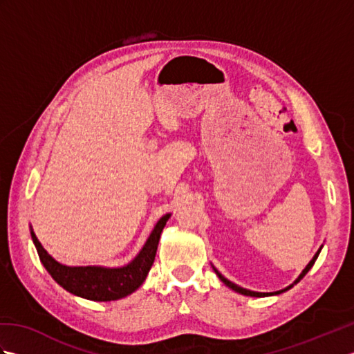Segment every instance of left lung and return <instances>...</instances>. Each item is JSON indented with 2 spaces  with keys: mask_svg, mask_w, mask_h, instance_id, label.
Instances as JSON below:
<instances>
[{
  "mask_svg": "<svg viewBox=\"0 0 354 354\" xmlns=\"http://www.w3.org/2000/svg\"><path fill=\"white\" fill-rule=\"evenodd\" d=\"M318 255H319V251L317 252V254H315V257H313V260L309 263V265H307L306 266V269L303 270V274L301 275H299L298 277V280L295 281V283H298L299 280H301V278L307 274V272H309V269L313 266V263H315V260H317L318 259ZM214 272L217 274V277H219L221 278V280L225 283V284H227L228 286V288H231L232 290H236V292H239V293H242V295H246V297H266V295H278V293H281V292H284V290H288V289H290L292 288V286L293 284H290L289 286V288H286L284 290H278V292H274V293H261V292H252V290H248V289H243V288H240V286H237V284H234V283H231L230 280H227V278H225L221 272H219V270H217V269H214Z\"/></svg>",
  "mask_w": 354,
  "mask_h": 354,
  "instance_id": "left-lung-1",
  "label": "left lung"
}]
</instances>
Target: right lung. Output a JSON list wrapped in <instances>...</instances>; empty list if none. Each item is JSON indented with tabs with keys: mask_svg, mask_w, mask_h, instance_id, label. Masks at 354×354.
I'll list each match as a JSON object with an SVG mask.
<instances>
[{
	"mask_svg": "<svg viewBox=\"0 0 354 354\" xmlns=\"http://www.w3.org/2000/svg\"><path fill=\"white\" fill-rule=\"evenodd\" d=\"M170 214L162 216L152 234L147 239L145 248L129 265L117 269L99 268V266H64L51 259L48 252L44 250L39 240L32 231L33 243L39 254V259L48 274L55 278L57 284H61L65 290L74 295L93 299V301H114V299L124 298L133 290H137L142 281L146 280L147 272L153 265L158 242H160L161 231L169 221Z\"/></svg>",
	"mask_w": 354,
	"mask_h": 354,
	"instance_id": "right-lung-1",
	"label": "right lung"
}]
</instances>
